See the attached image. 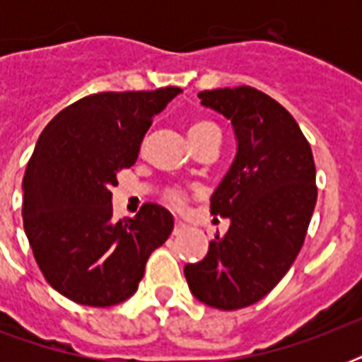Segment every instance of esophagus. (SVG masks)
<instances>
[{"label": "esophagus", "mask_w": 362, "mask_h": 362, "mask_svg": "<svg viewBox=\"0 0 362 362\" xmlns=\"http://www.w3.org/2000/svg\"><path fill=\"white\" fill-rule=\"evenodd\" d=\"M184 231H186V226H184L182 221H176L175 229H173V235H175V237H178V235H182Z\"/></svg>", "instance_id": "1"}]
</instances>
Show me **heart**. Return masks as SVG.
Wrapping results in <instances>:
<instances>
[{
  "label": "heart",
  "mask_w": 362,
  "mask_h": 362,
  "mask_svg": "<svg viewBox=\"0 0 362 362\" xmlns=\"http://www.w3.org/2000/svg\"><path fill=\"white\" fill-rule=\"evenodd\" d=\"M206 131H220V129H218V125L212 124V122L199 120L195 122V124H192V127H189V139H192V136L203 135V133H206ZM167 201H169L170 204H175L176 209H182L184 203H186V195H184L180 189H169V192H167Z\"/></svg>",
  "instance_id": "1"
}]
</instances>
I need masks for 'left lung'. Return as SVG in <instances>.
<instances>
[{"mask_svg": "<svg viewBox=\"0 0 362 362\" xmlns=\"http://www.w3.org/2000/svg\"><path fill=\"white\" fill-rule=\"evenodd\" d=\"M199 99L237 136L235 161L210 199V212L231 226L184 274L201 303L246 308L278 286L303 247L317 199L314 156L295 118L255 88L204 90Z\"/></svg>", "mask_w": 362, "mask_h": 362, "instance_id": "8db88e82", "label": "left lung"}]
</instances>
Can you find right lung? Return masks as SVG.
Returning <instances> with one entry per match:
<instances>
[{
    "instance_id": "right-lung-1",
    "label": "right lung",
    "mask_w": 362,
    "mask_h": 362,
    "mask_svg": "<svg viewBox=\"0 0 362 362\" xmlns=\"http://www.w3.org/2000/svg\"><path fill=\"white\" fill-rule=\"evenodd\" d=\"M180 92L93 93L42 129L22 180L24 231L42 276L73 303H124L136 291L150 253L169 238L175 221L159 204L112 220V187L139 158L153 116Z\"/></svg>"
}]
</instances>
